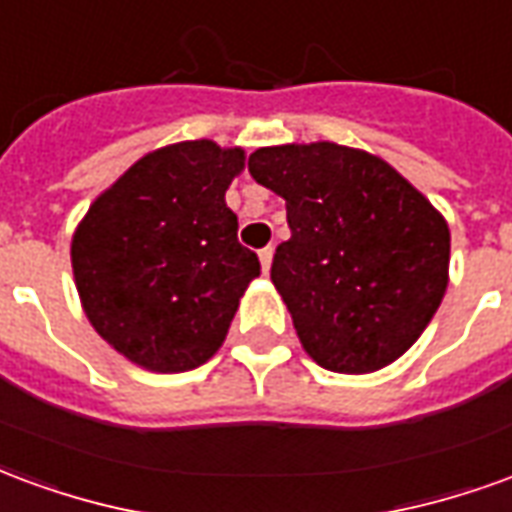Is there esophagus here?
<instances>
[{"label":"esophagus","instance_id":"obj_1","mask_svg":"<svg viewBox=\"0 0 512 512\" xmlns=\"http://www.w3.org/2000/svg\"><path fill=\"white\" fill-rule=\"evenodd\" d=\"M257 257H260L263 274H268V268H271V257H274V249H271V246H266V249H260V252H257Z\"/></svg>","mask_w":512,"mask_h":512}]
</instances>
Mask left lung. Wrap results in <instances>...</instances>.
I'll return each instance as SVG.
<instances>
[{"mask_svg": "<svg viewBox=\"0 0 512 512\" xmlns=\"http://www.w3.org/2000/svg\"><path fill=\"white\" fill-rule=\"evenodd\" d=\"M249 175L288 208L271 282L304 351L334 373H373L406 354L447 290L439 211L386 161L334 142L260 147Z\"/></svg>", "mask_w": 512, "mask_h": 512, "instance_id": "1", "label": "left lung"}]
</instances>
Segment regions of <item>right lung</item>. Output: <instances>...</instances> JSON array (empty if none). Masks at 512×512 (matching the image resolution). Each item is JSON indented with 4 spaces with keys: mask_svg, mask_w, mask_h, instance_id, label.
<instances>
[{
    "mask_svg": "<svg viewBox=\"0 0 512 512\" xmlns=\"http://www.w3.org/2000/svg\"><path fill=\"white\" fill-rule=\"evenodd\" d=\"M241 167L244 150L208 139L161 147L106 189L73 235L84 312L136 365L183 373L224 343L238 299L260 274L224 202Z\"/></svg>",
    "mask_w": 512,
    "mask_h": 512,
    "instance_id": "1",
    "label": "right lung"
}]
</instances>
